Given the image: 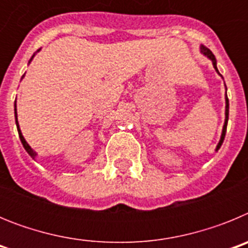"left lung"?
<instances>
[{
    "label": "left lung",
    "instance_id": "8db88e82",
    "mask_svg": "<svg viewBox=\"0 0 248 248\" xmlns=\"http://www.w3.org/2000/svg\"><path fill=\"white\" fill-rule=\"evenodd\" d=\"M200 49H201V53H202V54H205V56L207 57V58H210V59H211V61H212V64H214V68H215V69H216V72H217V73L220 74V72H218L217 67H216V58H215L214 53H212V52H211V50L209 49V48H207V47H205V46H201V47H200ZM220 76H221V74H220ZM225 99H226V110H225V124H223V128H222V134H221V139H220V141H218L217 146H216V151H217L218 149L221 148V145H222V143H223V139H225V135H226L227 122H229V98H227V94H226V98H225Z\"/></svg>",
    "mask_w": 248,
    "mask_h": 248
}]
</instances>
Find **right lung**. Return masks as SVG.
<instances>
[{"mask_svg":"<svg viewBox=\"0 0 248 248\" xmlns=\"http://www.w3.org/2000/svg\"><path fill=\"white\" fill-rule=\"evenodd\" d=\"M33 57H34V54L33 56H32V58L30 59V62L28 63H31V61H32V59H33ZM23 77H25V74H23V76H22V78H23ZM15 118H16V125H17V130H18V135H19V139H21V143H22V145H23V148L26 149V151H27L28 154L31 155V156L33 157H36V151H33L32 150V148H31L30 145H28V143L27 141H26V139L25 138H23V135H22V133H21V129H19V125H18V120H17V109H16V102H15Z\"/></svg>","mask_w":248,"mask_h":248,"instance_id":"add662e5","label":"right lung"}]
</instances>
